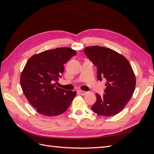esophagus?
Wrapping results in <instances>:
<instances>
[{"label":"esophagus","mask_w":154,"mask_h":154,"mask_svg":"<svg viewBox=\"0 0 154 154\" xmlns=\"http://www.w3.org/2000/svg\"><path fill=\"white\" fill-rule=\"evenodd\" d=\"M78 92L81 95H85V94H86V93H87V92L83 91H78Z\"/></svg>","instance_id":"obj_1"}]
</instances>
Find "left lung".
I'll list each match as a JSON object with an SVG mask.
<instances>
[{
	"mask_svg": "<svg viewBox=\"0 0 154 154\" xmlns=\"http://www.w3.org/2000/svg\"><path fill=\"white\" fill-rule=\"evenodd\" d=\"M85 55L97 67V78L106 80L105 94H96L91 107L97 115L114 116L122 111L131 98L136 87V77L128 60L115 51L100 46L84 49Z\"/></svg>",
	"mask_w": 154,
	"mask_h": 154,
	"instance_id": "left-lung-1",
	"label": "left lung"
}]
</instances>
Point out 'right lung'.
<instances>
[{"instance_id": "add662e5", "label": "right lung", "mask_w": 154, "mask_h": 154, "mask_svg": "<svg viewBox=\"0 0 154 154\" xmlns=\"http://www.w3.org/2000/svg\"><path fill=\"white\" fill-rule=\"evenodd\" d=\"M76 54L71 48H60L35 54L27 62L21 74L22 89L39 114L58 116L71 104L76 92L57 87L54 83L62 78L63 65Z\"/></svg>"}]
</instances>
